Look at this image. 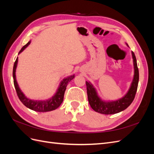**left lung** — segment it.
Listing matches in <instances>:
<instances>
[{
	"mask_svg": "<svg viewBox=\"0 0 154 154\" xmlns=\"http://www.w3.org/2000/svg\"><path fill=\"white\" fill-rule=\"evenodd\" d=\"M126 44L128 47L127 43ZM132 56L134 69V78L127 94L122 98L112 101L103 100L97 94L96 89L92 83L86 82L88 100L91 108L94 111L103 114H114L125 110L132 103L137 92L139 82V70L136 56L133 51H132Z\"/></svg>",
	"mask_w": 154,
	"mask_h": 154,
	"instance_id": "8db88e82",
	"label": "left lung"
}]
</instances>
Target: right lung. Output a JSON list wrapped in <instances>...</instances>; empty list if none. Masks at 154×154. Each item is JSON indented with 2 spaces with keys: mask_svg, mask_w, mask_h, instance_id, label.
<instances>
[{
  "mask_svg": "<svg viewBox=\"0 0 154 154\" xmlns=\"http://www.w3.org/2000/svg\"><path fill=\"white\" fill-rule=\"evenodd\" d=\"M31 43V40L29 41L24 47H23L21 50L18 53L19 54L22 53L27 46H28ZM18 63V57L17 58L15 63H14L13 69V83L15 85V90L17 92V96L18 98L20 100L22 103L24 104L26 107L29 108L31 110H32L36 112H49L51 110H54L62 104L63 100V96L65 91L66 90V87L68 85V83L71 82L72 79L75 77L74 74L67 76L63 79V80L60 82V85L57 88V91L56 92L54 96L47 100H31L27 97L25 94L21 91L17 81L16 79V69L17 67Z\"/></svg>",
  "mask_w": 154,
  "mask_h": 154,
  "instance_id": "1",
  "label": "right lung"
}]
</instances>
